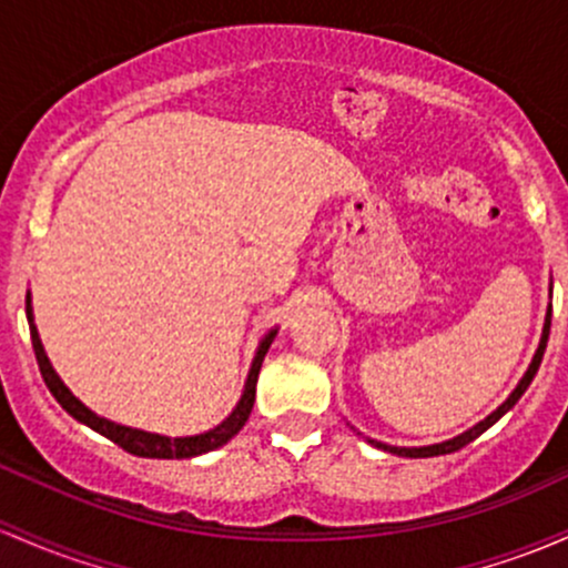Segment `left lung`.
I'll use <instances>...</instances> for the list:
<instances>
[{"instance_id":"left-lung-1","label":"left lung","mask_w":568,"mask_h":568,"mask_svg":"<svg viewBox=\"0 0 568 568\" xmlns=\"http://www.w3.org/2000/svg\"><path fill=\"white\" fill-rule=\"evenodd\" d=\"M550 317H552V307H547V315H545V328H541V339H539V347H537V353H534L531 364H528L526 375H523V377H520V383L515 385V390H513V394L507 396V402H504L501 407H496L494 413H490L488 417H485V420L475 423V426H471V428H466L464 434L453 436V439L436 442V445H423V447H396V445H385V442H377V439H372V436H366V442H369L372 447H377V450L394 453V456H402V458H432V456H447V453H456V450H460V447H466V445H469V442H475L477 436L488 432V428L494 426L496 420H501V417L507 415L509 409L515 407V404H517V398H520L523 394H526V388H528V385H531L534 375H537V372H539L541 355H545V347H547V336H550Z\"/></svg>"}]
</instances>
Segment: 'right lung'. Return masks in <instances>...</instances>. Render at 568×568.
<instances>
[{
  "label": "right lung",
  "instance_id": "add662e5",
  "mask_svg": "<svg viewBox=\"0 0 568 568\" xmlns=\"http://www.w3.org/2000/svg\"><path fill=\"white\" fill-rule=\"evenodd\" d=\"M27 321H29L31 345H34L37 364H40L42 379H45V385L51 388L55 402H59L61 407H64L67 413L74 417V420L93 428L97 434L108 436V439L115 442L118 447H123V450L132 453V456H140V458H196V456H204V453L217 450V447L226 445L232 436L240 434V428L245 426L247 417H251V409L255 402V383H258V372H261V364H264V355H266V351H270L274 336H277V326L261 336L258 347H255V355H253L251 372H247L245 388H242L240 402H236V407L229 413V417H223V420L217 423L215 428H210V432L193 434V436H164V434L142 432V428L121 426V423L108 420V417L97 415L93 409L85 407V404L80 402V398L74 396L70 388H67L64 379L55 375L51 358H48L45 347H42L40 332H37V326H34L31 294H27Z\"/></svg>",
  "mask_w": 568,
  "mask_h": 568
}]
</instances>
